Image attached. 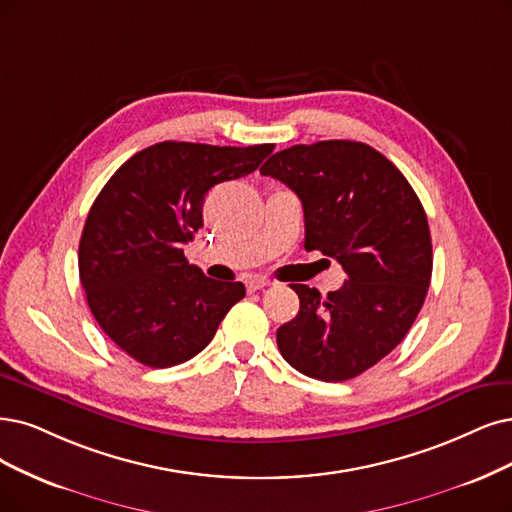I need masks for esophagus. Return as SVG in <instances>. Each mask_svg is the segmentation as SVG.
Returning a JSON list of instances; mask_svg holds the SVG:
<instances>
[{
	"label": "esophagus",
	"mask_w": 512,
	"mask_h": 512,
	"mask_svg": "<svg viewBox=\"0 0 512 512\" xmlns=\"http://www.w3.org/2000/svg\"><path fill=\"white\" fill-rule=\"evenodd\" d=\"M270 285H274V282H270L268 278H251L249 282H246V289L255 293V291H261V289H266Z\"/></svg>",
	"instance_id": "esophagus-1"
}]
</instances>
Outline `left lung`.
Here are the masks:
<instances>
[{
  "label": "left lung",
  "instance_id": "8db88e82",
  "mask_svg": "<svg viewBox=\"0 0 512 512\" xmlns=\"http://www.w3.org/2000/svg\"><path fill=\"white\" fill-rule=\"evenodd\" d=\"M304 206L306 251L348 274L327 297L291 285L299 312L276 331L285 361L314 380L346 382L380 363L418 318L432 274L428 219L386 156L358 141L293 145L261 166Z\"/></svg>",
  "mask_w": 512,
  "mask_h": 512
}]
</instances>
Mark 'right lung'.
<instances>
[{
    "instance_id": "1",
    "label": "right lung",
    "mask_w": 512,
    "mask_h": 512,
    "mask_svg": "<svg viewBox=\"0 0 512 512\" xmlns=\"http://www.w3.org/2000/svg\"><path fill=\"white\" fill-rule=\"evenodd\" d=\"M274 145L162 141L126 160L90 206L80 280L99 327L141 365L164 369L202 352L242 282L206 278L183 255L217 183L251 175Z\"/></svg>"
}]
</instances>
